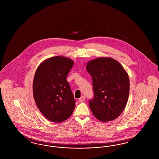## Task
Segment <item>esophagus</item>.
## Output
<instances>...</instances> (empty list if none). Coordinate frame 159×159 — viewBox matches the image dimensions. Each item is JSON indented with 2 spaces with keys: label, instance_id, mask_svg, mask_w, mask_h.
<instances>
[{
  "label": "esophagus",
  "instance_id": "esophagus-1",
  "mask_svg": "<svg viewBox=\"0 0 159 159\" xmlns=\"http://www.w3.org/2000/svg\"><path fill=\"white\" fill-rule=\"evenodd\" d=\"M84 100H85V97L84 96H82V97H80V98L79 99V101L80 102H83Z\"/></svg>",
  "mask_w": 159,
  "mask_h": 159
}]
</instances>
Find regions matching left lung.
<instances>
[{
    "label": "left lung",
    "instance_id": "1",
    "mask_svg": "<svg viewBox=\"0 0 159 159\" xmlns=\"http://www.w3.org/2000/svg\"><path fill=\"white\" fill-rule=\"evenodd\" d=\"M93 84V98L89 101L99 120H113L123 112L129 94V78L121 64L109 57L90 61L86 65Z\"/></svg>",
    "mask_w": 159,
    "mask_h": 159
}]
</instances>
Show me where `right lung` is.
Here are the masks:
<instances>
[{"instance_id":"obj_1","label":"right lung","mask_w":159,"mask_h":159,"mask_svg":"<svg viewBox=\"0 0 159 159\" xmlns=\"http://www.w3.org/2000/svg\"><path fill=\"white\" fill-rule=\"evenodd\" d=\"M73 61L64 57H54L42 62L37 68L33 82L36 106L47 119L64 121L72 114L76 100L67 77Z\"/></svg>"}]
</instances>
